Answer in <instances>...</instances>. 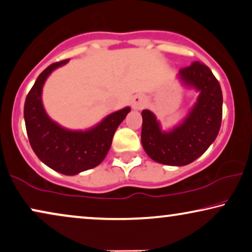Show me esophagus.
<instances>
[{"instance_id":"esophagus-1","label":"esophagus","mask_w":252,"mask_h":252,"mask_svg":"<svg viewBox=\"0 0 252 252\" xmlns=\"http://www.w3.org/2000/svg\"><path fill=\"white\" fill-rule=\"evenodd\" d=\"M146 105V99L142 96H136L133 99V107L135 110H141Z\"/></svg>"}]
</instances>
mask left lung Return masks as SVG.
Returning <instances> with one entry per match:
<instances>
[{"instance_id":"left-lung-1","label":"left lung","mask_w":252,"mask_h":252,"mask_svg":"<svg viewBox=\"0 0 252 252\" xmlns=\"http://www.w3.org/2000/svg\"><path fill=\"white\" fill-rule=\"evenodd\" d=\"M179 76L200 91L197 103L182 125L162 132L155 116L142 111L141 142L154 161L168 165H186L195 161L217 139L222 122V91L217 77L206 64L193 62L181 68Z\"/></svg>"}]
</instances>
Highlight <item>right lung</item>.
Returning <instances> with one entry per match:
<instances>
[{
  "mask_svg": "<svg viewBox=\"0 0 252 252\" xmlns=\"http://www.w3.org/2000/svg\"><path fill=\"white\" fill-rule=\"evenodd\" d=\"M67 60L54 62L39 75L24 104L26 133L39 159L63 175H76L94 168L105 158L116 129L125 119L129 107L107 116L99 125L86 132L62 128L48 118L41 104V89L48 75Z\"/></svg>",
  "mask_w": 252,
  "mask_h": 252,
  "instance_id": "obj_1",
  "label": "right lung"
}]
</instances>
